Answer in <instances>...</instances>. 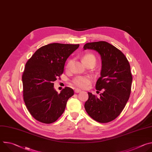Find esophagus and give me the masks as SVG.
<instances>
[{
  "mask_svg": "<svg viewBox=\"0 0 152 152\" xmlns=\"http://www.w3.org/2000/svg\"><path fill=\"white\" fill-rule=\"evenodd\" d=\"M75 93H79L81 92V90H79V89H76V90H75Z\"/></svg>",
  "mask_w": 152,
  "mask_h": 152,
  "instance_id": "obj_1",
  "label": "esophagus"
}]
</instances>
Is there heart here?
I'll return each mask as SVG.
<instances>
[{
    "instance_id": "b5f03b06",
    "label": "heart",
    "mask_w": 152,
    "mask_h": 152,
    "mask_svg": "<svg viewBox=\"0 0 152 152\" xmlns=\"http://www.w3.org/2000/svg\"><path fill=\"white\" fill-rule=\"evenodd\" d=\"M83 60L85 64L90 61H94L96 62V58L93 55L91 54L85 55L83 58ZM72 63L73 60L70 59L67 64V69H69L71 67ZM72 82L73 84L75 85L76 87L85 89L88 88V86L91 84V83L92 82V78L90 76H77L73 80Z\"/></svg>"
}]
</instances>
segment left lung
<instances>
[{"label": "left lung", "instance_id": "left-lung-1", "mask_svg": "<svg viewBox=\"0 0 152 152\" xmlns=\"http://www.w3.org/2000/svg\"><path fill=\"white\" fill-rule=\"evenodd\" d=\"M83 49L96 50L101 56L102 70L96 88L103 91L99 98L88 93L85 109L99 123L111 121L122 112L131 94L132 76L130 64L120 50L106 41L86 43Z\"/></svg>", "mask_w": 152, "mask_h": 152}]
</instances>
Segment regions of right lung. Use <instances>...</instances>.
Instances as JSON below:
<instances>
[{
  "instance_id": "right-lung-1",
  "label": "right lung",
  "mask_w": 152,
  "mask_h": 152,
  "mask_svg": "<svg viewBox=\"0 0 152 152\" xmlns=\"http://www.w3.org/2000/svg\"><path fill=\"white\" fill-rule=\"evenodd\" d=\"M79 45L52 43L38 49L27 61L22 75L23 99L32 116L50 124L63 114L73 89L65 87L60 93L53 83L63 73L65 62Z\"/></svg>"
}]
</instances>
